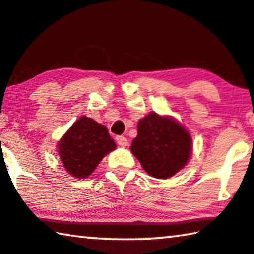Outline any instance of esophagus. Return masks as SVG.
<instances>
[{
  "instance_id": "obj_1",
  "label": "esophagus",
  "mask_w": 254,
  "mask_h": 254,
  "mask_svg": "<svg viewBox=\"0 0 254 254\" xmlns=\"http://www.w3.org/2000/svg\"><path fill=\"white\" fill-rule=\"evenodd\" d=\"M116 141H117V144L121 146V147H126V146L127 145V139L126 137H123V135H117Z\"/></svg>"
}]
</instances>
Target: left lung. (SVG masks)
<instances>
[{
    "instance_id": "8db88e82",
    "label": "left lung",
    "mask_w": 254,
    "mask_h": 254,
    "mask_svg": "<svg viewBox=\"0 0 254 254\" xmlns=\"http://www.w3.org/2000/svg\"><path fill=\"white\" fill-rule=\"evenodd\" d=\"M191 135L169 117L151 113L138 122V134L131 152L146 173L155 178H168L181 170L190 159Z\"/></svg>"
}]
</instances>
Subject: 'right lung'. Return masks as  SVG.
<instances>
[{
  "mask_svg": "<svg viewBox=\"0 0 254 254\" xmlns=\"http://www.w3.org/2000/svg\"><path fill=\"white\" fill-rule=\"evenodd\" d=\"M57 147L67 173L77 178H86L103 156L116 148V144L105 126L83 116L61 138Z\"/></svg>",
  "mask_w": 254,
  "mask_h": 254,
  "instance_id": "right-lung-1",
  "label": "right lung"
}]
</instances>
